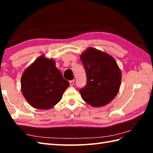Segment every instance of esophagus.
Here are the masks:
<instances>
[{
  "instance_id": "obj_1",
  "label": "esophagus",
  "mask_w": 153,
  "mask_h": 153,
  "mask_svg": "<svg viewBox=\"0 0 153 153\" xmlns=\"http://www.w3.org/2000/svg\"><path fill=\"white\" fill-rule=\"evenodd\" d=\"M74 79H73V80H71V81H70V86H72L74 84Z\"/></svg>"
}]
</instances>
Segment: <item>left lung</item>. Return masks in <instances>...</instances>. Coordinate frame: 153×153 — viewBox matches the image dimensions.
I'll return each mask as SVG.
<instances>
[{
  "mask_svg": "<svg viewBox=\"0 0 153 153\" xmlns=\"http://www.w3.org/2000/svg\"><path fill=\"white\" fill-rule=\"evenodd\" d=\"M87 74V84L79 93L84 101L93 107L108 105L118 94L122 73L111 55L88 47L80 56Z\"/></svg>",
  "mask_w": 153,
  "mask_h": 153,
  "instance_id": "left-lung-1",
  "label": "left lung"
}]
</instances>
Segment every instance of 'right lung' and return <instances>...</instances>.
I'll return each instance as SVG.
<instances>
[{
	"mask_svg": "<svg viewBox=\"0 0 153 153\" xmlns=\"http://www.w3.org/2000/svg\"><path fill=\"white\" fill-rule=\"evenodd\" d=\"M70 85L56 67L53 58L38 57L24 70L21 90L30 105L37 109L48 110L60 101Z\"/></svg>",
	"mask_w": 153,
	"mask_h": 153,
	"instance_id": "right-lung-1",
	"label": "right lung"
}]
</instances>
